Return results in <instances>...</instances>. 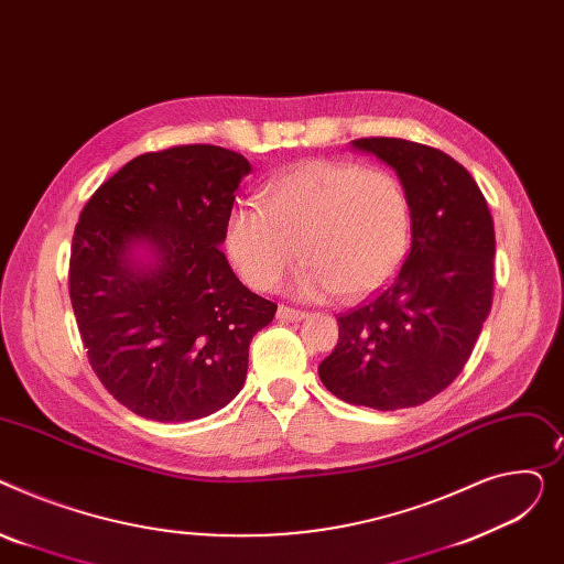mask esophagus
I'll return each instance as SVG.
<instances>
[{"instance_id":"esophagus-1","label":"esophagus","mask_w":564,"mask_h":564,"mask_svg":"<svg viewBox=\"0 0 564 564\" xmlns=\"http://www.w3.org/2000/svg\"><path fill=\"white\" fill-rule=\"evenodd\" d=\"M305 316H307L305 310L289 307V305H280V307H278V318H280V321H303Z\"/></svg>"}]
</instances>
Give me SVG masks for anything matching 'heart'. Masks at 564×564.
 <instances>
[{
    "label": "heart",
    "mask_w": 564,
    "mask_h": 564,
    "mask_svg": "<svg viewBox=\"0 0 564 564\" xmlns=\"http://www.w3.org/2000/svg\"><path fill=\"white\" fill-rule=\"evenodd\" d=\"M405 186L384 169L312 159L273 180L263 209L239 205L229 214L225 243L243 280L273 291L291 271L301 246L305 295L337 291L361 297L380 289L410 246Z\"/></svg>",
    "instance_id": "b5f03b06"
}]
</instances>
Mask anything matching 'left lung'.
<instances>
[{"label":"left lung","instance_id":"left-lung-1","mask_svg":"<svg viewBox=\"0 0 564 564\" xmlns=\"http://www.w3.org/2000/svg\"><path fill=\"white\" fill-rule=\"evenodd\" d=\"M399 173L412 250L393 280L337 316L339 344L318 367L337 399L414 408L465 369L494 295V220L482 191L446 152L405 139H355Z\"/></svg>","mask_w":564,"mask_h":564}]
</instances>
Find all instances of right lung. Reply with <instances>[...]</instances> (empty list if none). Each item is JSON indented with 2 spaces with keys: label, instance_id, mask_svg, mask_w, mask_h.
Listing matches in <instances>:
<instances>
[{
  "label": "right lung",
  "instance_id": "right-lung-1",
  "mask_svg": "<svg viewBox=\"0 0 564 564\" xmlns=\"http://www.w3.org/2000/svg\"><path fill=\"white\" fill-rule=\"evenodd\" d=\"M248 173L239 152L173 145L124 163L82 209L68 273L77 327L99 382L139 416L182 423L225 408L278 312L218 248ZM139 240L158 257L148 272L126 257Z\"/></svg>",
  "mask_w": 564,
  "mask_h": 564
}]
</instances>
